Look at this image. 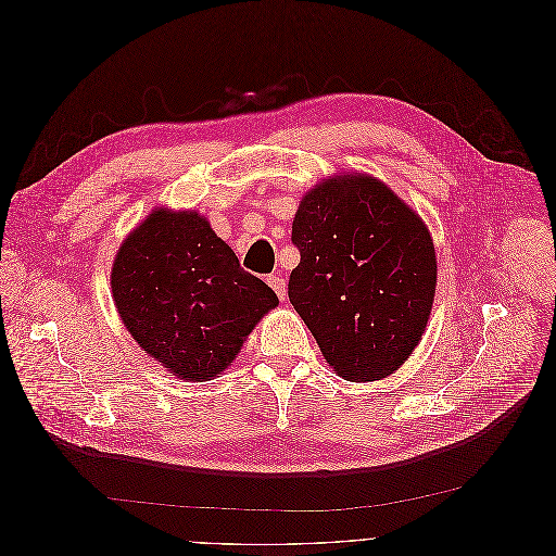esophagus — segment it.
I'll return each instance as SVG.
<instances>
[{"label":"esophagus","instance_id":"obj_1","mask_svg":"<svg viewBox=\"0 0 556 556\" xmlns=\"http://www.w3.org/2000/svg\"><path fill=\"white\" fill-rule=\"evenodd\" d=\"M267 282L271 285V289L276 291V296H278L280 301H285V299H287V282H285V278H282V276H269V278H267Z\"/></svg>","mask_w":556,"mask_h":556}]
</instances>
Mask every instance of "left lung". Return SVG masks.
<instances>
[{
    "instance_id": "8db88e82",
    "label": "left lung",
    "mask_w": 556,
    "mask_h": 556,
    "mask_svg": "<svg viewBox=\"0 0 556 556\" xmlns=\"http://www.w3.org/2000/svg\"><path fill=\"white\" fill-rule=\"evenodd\" d=\"M291 242L301 263L289 301L325 362L350 381L393 375L433 307L438 263L427 224L383 181L337 175L305 194Z\"/></svg>"
}]
</instances>
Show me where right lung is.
<instances>
[{"label": "right lung", "mask_w": 556, "mask_h": 556, "mask_svg": "<svg viewBox=\"0 0 556 556\" xmlns=\"http://www.w3.org/2000/svg\"><path fill=\"white\" fill-rule=\"evenodd\" d=\"M112 296L127 332L188 381H208L233 364L244 339L278 296L240 267L208 219L156 208L121 244Z\"/></svg>", "instance_id": "1"}]
</instances>
